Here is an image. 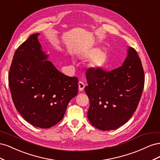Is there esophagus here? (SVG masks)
I'll use <instances>...</instances> for the list:
<instances>
[{"label": "esophagus", "mask_w": 160, "mask_h": 160, "mask_svg": "<svg viewBox=\"0 0 160 160\" xmlns=\"http://www.w3.org/2000/svg\"><path fill=\"white\" fill-rule=\"evenodd\" d=\"M78 85H79V91H83L84 89V88H85V85L83 83V82H81V81L79 82Z\"/></svg>", "instance_id": "esophagus-1"}]
</instances>
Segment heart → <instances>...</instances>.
Returning <instances> with one entry per match:
<instances>
[{
  "label": "heart",
  "instance_id": "1",
  "mask_svg": "<svg viewBox=\"0 0 160 160\" xmlns=\"http://www.w3.org/2000/svg\"><path fill=\"white\" fill-rule=\"evenodd\" d=\"M85 57L89 59H93L91 66L95 69H101L105 66L107 61V53L101 51L99 49L95 48L87 52Z\"/></svg>",
  "mask_w": 160,
  "mask_h": 160
}]
</instances>
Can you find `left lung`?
Wrapping results in <instances>:
<instances>
[{
  "mask_svg": "<svg viewBox=\"0 0 160 160\" xmlns=\"http://www.w3.org/2000/svg\"><path fill=\"white\" fill-rule=\"evenodd\" d=\"M88 86L85 91L89 99L88 118L100 130L115 129L132 118L144 88L141 59L133 48L122 66L111 71L89 68L86 72Z\"/></svg>",
  "mask_w": 160,
  "mask_h": 160,
  "instance_id": "left-lung-1",
  "label": "left lung"
}]
</instances>
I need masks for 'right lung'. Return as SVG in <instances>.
<instances>
[{
  "label": "right lung",
  "instance_id": "add662e5",
  "mask_svg": "<svg viewBox=\"0 0 160 160\" xmlns=\"http://www.w3.org/2000/svg\"><path fill=\"white\" fill-rule=\"evenodd\" d=\"M35 33L18 47L8 73L14 106L22 117L41 128L62 119L71 99L78 93V79L58 71L41 49Z\"/></svg>",
  "mask_w": 160,
  "mask_h": 160
}]
</instances>
